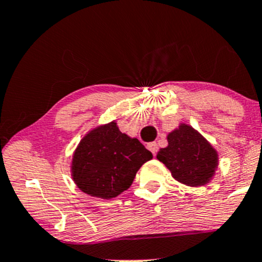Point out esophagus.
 Returning a JSON list of instances; mask_svg holds the SVG:
<instances>
[{"instance_id": "1", "label": "esophagus", "mask_w": 262, "mask_h": 262, "mask_svg": "<svg viewBox=\"0 0 262 262\" xmlns=\"http://www.w3.org/2000/svg\"><path fill=\"white\" fill-rule=\"evenodd\" d=\"M147 149H149L151 152L154 154V155H156V152L159 151V145H157L156 143H150V144H147Z\"/></svg>"}]
</instances>
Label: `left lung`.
I'll return each mask as SVG.
<instances>
[{"label": "left lung", "instance_id": "1", "mask_svg": "<svg viewBox=\"0 0 262 262\" xmlns=\"http://www.w3.org/2000/svg\"><path fill=\"white\" fill-rule=\"evenodd\" d=\"M167 147L160 149L156 157L171 171L176 181L189 187H200L212 179L219 166V155L199 132L181 124L167 135Z\"/></svg>", "mask_w": 262, "mask_h": 262}]
</instances>
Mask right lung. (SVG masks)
I'll return each instance as SVG.
<instances>
[{"mask_svg": "<svg viewBox=\"0 0 262 262\" xmlns=\"http://www.w3.org/2000/svg\"><path fill=\"white\" fill-rule=\"evenodd\" d=\"M152 154L137 138L122 133L111 122L90 130L75 149L72 177L81 191L112 199L127 190Z\"/></svg>", "mask_w": 262, "mask_h": 262, "instance_id": "obj_1", "label": "right lung"}]
</instances>
